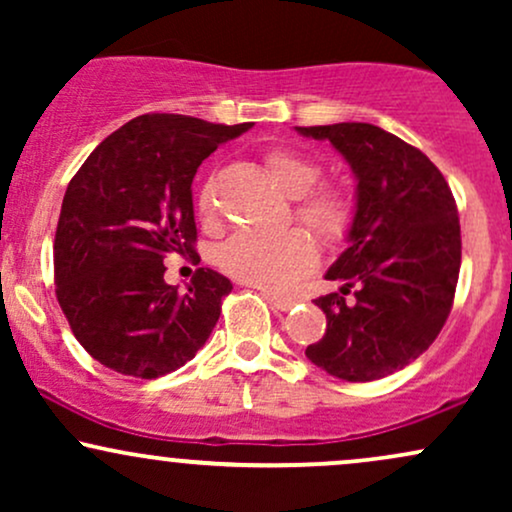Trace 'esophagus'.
Segmentation results:
<instances>
[{
    "label": "esophagus",
    "instance_id": "esophagus-1",
    "mask_svg": "<svg viewBox=\"0 0 512 512\" xmlns=\"http://www.w3.org/2000/svg\"><path fill=\"white\" fill-rule=\"evenodd\" d=\"M264 296H267V301L272 303L276 310H281V313H284V310H291L293 305H296V298L279 296V293H269V291H264Z\"/></svg>",
    "mask_w": 512,
    "mask_h": 512
}]
</instances>
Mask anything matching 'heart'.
<instances>
[{
    "label": "heart",
    "mask_w": 512,
    "mask_h": 512,
    "mask_svg": "<svg viewBox=\"0 0 512 512\" xmlns=\"http://www.w3.org/2000/svg\"><path fill=\"white\" fill-rule=\"evenodd\" d=\"M269 178L281 192L298 199L296 219L308 226L327 248H339L356 223V202L337 185H317L320 163L289 149H274L264 156ZM197 209L202 219L214 214L209 187L199 192ZM219 264L226 274L262 291H289L317 264V245L305 231L257 233L240 231L223 243Z\"/></svg>",
    "instance_id": "1"
}]
</instances>
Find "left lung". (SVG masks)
<instances>
[{"label":"left lung","mask_w":512,"mask_h":512,"mask_svg":"<svg viewBox=\"0 0 512 512\" xmlns=\"http://www.w3.org/2000/svg\"><path fill=\"white\" fill-rule=\"evenodd\" d=\"M296 129L327 139L358 180L349 248L325 274L344 286L315 298L327 330L305 356L349 383L380 380L424 354L448 320L462 262L455 197L424 151L385 129Z\"/></svg>","instance_id":"obj_1"}]
</instances>
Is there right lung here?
Masks as SVG:
<instances>
[{
    "label": "right lung",
    "mask_w": 512,
    "mask_h": 512,
    "mask_svg": "<svg viewBox=\"0 0 512 512\" xmlns=\"http://www.w3.org/2000/svg\"><path fill=\"white\" fill-rule=\"evenodd\" d=\"M250 127L139 115L76 170L57 221L55 293L74 337L105 368L154 380L209 339L233 284L199 267L182 293L163 279V260L197 255L192 178Z\"/></svg>",
    "instance_id": "right-lung-1"
}]
</instances>
